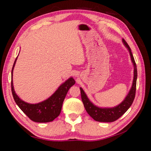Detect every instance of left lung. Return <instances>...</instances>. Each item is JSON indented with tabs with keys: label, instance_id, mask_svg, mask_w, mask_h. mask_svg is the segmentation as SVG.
Segmentation results:
<instances>
[{
	"label": "left lung",
	"instance_id": "1",
	"mask_svg": "<svg viewBox=\"0 0 151 151\" xmlns=\"http://www.w3.org/2000/svg\"><path fill=\"white\" fill-rule=\"evenodd\" d=\"M123 42L125 45L126 47L129 50L130 55H131V60L134 66V77H133V81L132 87L130 90L129 94L125 98V99L118 105L117 106L114 108H99L93 105L89 99L86 96V93L83 91V89L80 88L81 91V97L84 104V108H85L86 112L89 114V115L95 121H99V122H113L116 121L123 115L129 107L132 104L133 100H134L135 96H136V79H137V68L136 64L135 62L134 58H133V54L131 52V50L129 45L126 42L124 39H123Z\"/></svg>",
	"mask_w": 151,
	"mask_h": 151
}]
</instances>
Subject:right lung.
<instances>
[{"mask_svg": "<svg viewBox=\"0 0 151 151\" xmlns=\"http://www.w3.org/2000/svg\"><path fill=\"white\" fill-rule=\"evenodd\" d=\"M18 58V57H17ZM17 58L15 59L12 69V77L13 71ZM75 84V81L72 77L70 78L65 83L62 84L58 89L52 95L49 99L40 103L31 104L26 103L20 99L16 94L13 88V80L11 81V91L15 103L29 119L35 122L47 123L52 121L60 115L62 110V104L65 99L67 91L70 88Z\"/></svg>", "mask_w": 151, "mask_h": 151, "instance_id": "right-lung-1", "label": "right lung"}]
</instances>
